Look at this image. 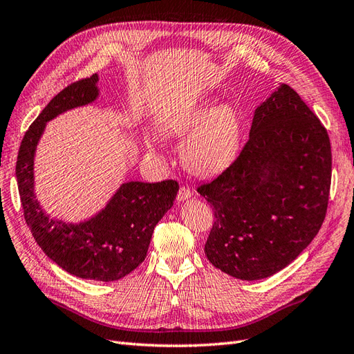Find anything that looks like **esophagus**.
<instances>
[{"label":"esophagus","instance_id":"esophagus-1","mask_svg":"<svg viewBox=\"0 0 354 354\" xmlns=\"http://www.w3.org/2000/svg\"><path fill=\"white\" fill-rule=\"evenodd\" d=\"M192 196V190L186 186H181L178 189V194H177V201H186Z\"/></svg>","mask_w":354,"mask_h":354}]
</instances>
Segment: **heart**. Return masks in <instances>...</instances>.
I'll return each instance as SVG.
<instances>
[{
	"label": "heart",
	"instance_id": "heart-1",
	"mask_svg": "<svg viewBox=\"0 0 354 354\" xmlns=\"http://www.w3.org/2000/svg\"><path fill=\"white\" fill-rule=\"evenodd\" d=\"M160 128L168 134H186L180 145V159L196 176L221 173L241 151L242 118L233 106L202 102L168 113Z\"/></svg>",
	"mask_w": 354,
	"mask_h": 354
}]
</instances>
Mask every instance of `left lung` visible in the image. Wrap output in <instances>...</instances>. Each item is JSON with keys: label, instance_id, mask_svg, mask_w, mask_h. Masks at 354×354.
I'll list each match as a JSON object with an SVG mask.
<instances>
[{"label": "left lung", "instance_id": "8db88e82", "mask_svg": "<svg viewBox=\"0 0 354 354\" xmlns=\"http://www.w3.org/2000/svg\"><path fill=\"white\" fill-rule=\"evenodd\" d=\"M330 173L326 128L282 84L255 109L239 156L198 187L216 217L205 243L209 263L242 281L292 263L325 220Z\"/></svg>", "mask_w": 354, "mask_h": 354}]
</instances>
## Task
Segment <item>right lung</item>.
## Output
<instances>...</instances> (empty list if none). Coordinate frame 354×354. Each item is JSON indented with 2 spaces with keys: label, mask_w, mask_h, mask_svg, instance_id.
<instances>
[{
  "label": "right lung",
  "mask_w": 354,
  "mask_h": 354,
  "mask_svg": "<svg viewBox=\"0 0 354 354\" xmlns=\"http://www.w3.org/2000/svg\"><path fill=\"white\" fill-rule=\"evenodd\" d=\"M97 81L94 73L68 85L42 109L24 136L16 177L25 221L48 259L82 279L112 282L143 263L155 226L173 207L178 183H124L104 209L80 224L50 218L42 211L34 194V155L39 137L53 118L97 99Z\"/></svg>",
  "instance_id": "add662e5"
}]
</instances>
